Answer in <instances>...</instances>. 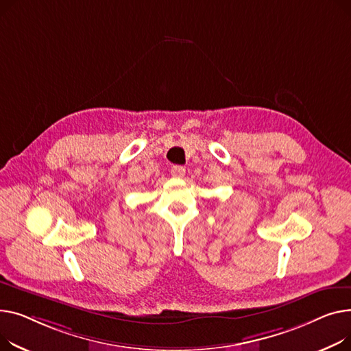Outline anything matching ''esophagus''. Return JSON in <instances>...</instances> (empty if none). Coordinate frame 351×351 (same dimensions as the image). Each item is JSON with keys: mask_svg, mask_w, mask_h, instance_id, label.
I'll return each instance as SVG.
<instances>
[{"mask_svg": "<svg viewBox=\"0 0 351 351\" xmlns=\"http://www.w3.org/2000/svg\"><path fill=\"white\" fill-rule=\"evenodd\" d=\"M171 176L177 177V178H181V177L185 176V169L181 167V166H174V167H171Z\"/></svg>", "mask_w": 351, "mask_h": 351, "instance_id": "obj_1", "label": "esophagus"}]
</instances>
